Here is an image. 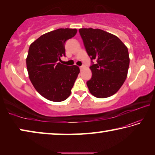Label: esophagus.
<instances>
[{
	"label": "esophagus",
	"instance_id": "1",
	"mask_svg": "<svg viewBox=\"0 0 155 155\" xmlns=\"http://www.w3.org/2000/svg\"><path fill=\"white\" fill-rule=\"evenodd\" d=\"M79 68H80L81 70H82V69H83V68H84V65H82V66H80Z\"/></svg>",
	"mask_w": 155,
	"mask_h": 155
}]
</instances>
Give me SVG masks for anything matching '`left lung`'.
<instances>
[{
    "label": "left lung",
    "instance_id": "left-lung-1",
    "mask_svg": "<svg viewBox=\"0 0 155 155\" xmlns=\"http://www.w3.org/2000/svg\"><path fill=\"white\" fill-rule=\"evenodd\" d=\"M79 33L91 60L92 77L87 82L90 93L96 98L114 95L127 78L129 67L127 47L111 33L98 28H80Z\"/></svg>",
    "mask_w": 155,
    "mask_h": 155
}]
</instances>
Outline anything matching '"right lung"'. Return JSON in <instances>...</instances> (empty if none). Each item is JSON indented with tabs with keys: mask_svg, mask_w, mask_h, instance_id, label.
Listing matches in <instances>:
<instances>
[{
	"mask_svg": "<svg viewBox=\"0 0 155 155\" xmlns=\"http://www.w3.org/2000/svg\"><path fill=\"white\" fill-rule=\"evenodd\" d=\"M77 32L76 28H58L44 34L29 46L28 77L37 91L51 101L67 99L80 72L77 65L68 66L59 62L65 56V42Z\"/></svg>",
	"mask_w": 155,
	"mask_h": 155,
	"instance_id": "add662e5",
	"label": "right lung"
}]
</instances>
